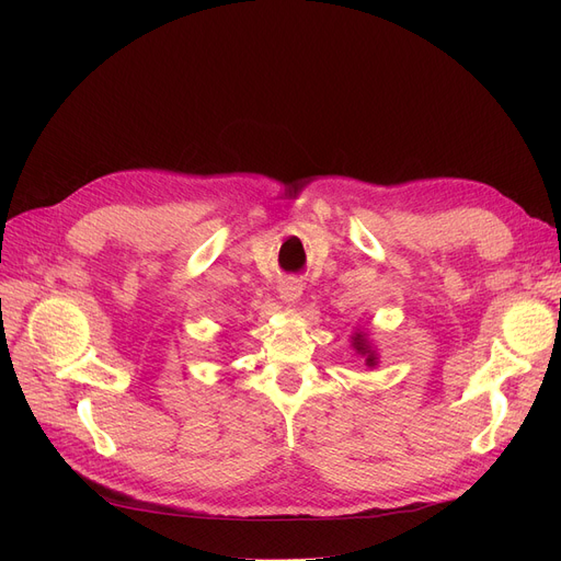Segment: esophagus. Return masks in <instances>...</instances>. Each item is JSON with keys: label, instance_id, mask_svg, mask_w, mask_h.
<instances>
[{"label": "esophagus", "instance_id": "1", "mask_svg": "<svg viewBox=\"0 0 561 561\" xmlns=\"http://www.w3.org/2000/svg\"><path fill=\"white\" fill-rule=\"evenodd\" d=\"M279 296H282L284 302L296 305L300 300V296H302V286L296 279H288V282H284L279 286Z\"/></svg>", "mask_w": 561, "mask_h": 561}]
</instances>
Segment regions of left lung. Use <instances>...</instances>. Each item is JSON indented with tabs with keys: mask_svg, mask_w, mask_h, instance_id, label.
I'll list each match as a JSON object with an SVG mask.
<instances>
[{
	"mask_svg": "<svg viewBox=\"0 0 561 561\" xmlns=\"http://www.w3.org/2000/svg\"><path fill=\"white\" fill-rule=\"evenodd\" d=\"M355 347L362 352V355H366V357H368V359H366V364H368V366H375V357H373V352L368 350V345H366V339H364L362 334H357V336H355Z\"/></svg>",
	"mask_w": 561,
	"mask_h": 561,
	"instance_id": "8db88e82",
	"label": "left lung"
}]
</instances>
